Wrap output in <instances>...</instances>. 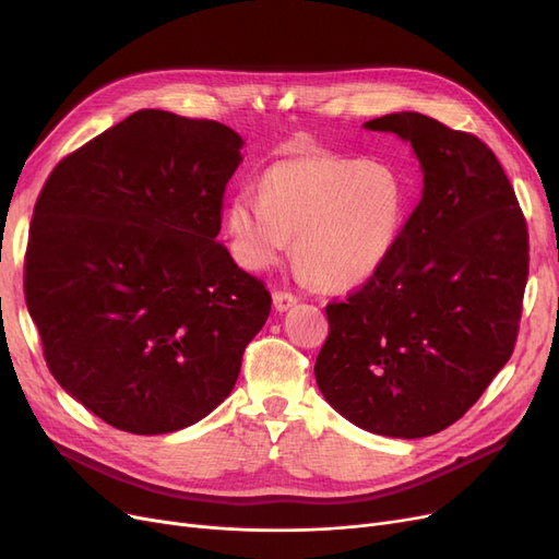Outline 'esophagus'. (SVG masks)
Returning a JSON list of instances; mask_svg holds the SVG:
<instances>
[{"label":"esophagus","mask_w":559,"mask_h":559,"mask_svg":"<svg viewBox=\"0 0 559 559\" xmlns=\"http://www.w3.org/2000/svg\"><path fill=\"white\" fill-rule=\"evenodd\" d=\"M296 302H298V298H296L294 294H289V292H275V294H273V306H275L277 312L292 310V308L296 306Z\"/></svg>","instance_id":"1"}]
</instances>
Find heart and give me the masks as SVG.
Returning <instances> with one entry per match:
<instances>
[{
	"label": "heart",
	"instance_id": "obj_1",
	"mask_svg": "<svg viewBox=\"0 0 559 559\" xmlns=\"http://www.w3.org/2000/svg\"><path fill=\"white\" fill-rule=\"evenodd\" d=\"M405 212L408 191L389 163L306 156L270 165L259 198L235 195L226 233L233 257L253 273L273 267L294 238L302 275L349 289L392 257Z\"/></svg>",
	"mask_w": 559,
	"mask_h": 559
}]
</instances>
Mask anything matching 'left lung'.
Returning a JSON list of instances; mask_svg holds the SVG:
<instances>
[{
  "instance_id": "obj_1",
  "label": "left lung",
  "mask_w": 559,
  "mask_h": 559,
  "mask_svg": "<svg viewBox=\"0 0 559 559\" xmlns=\"http://www.w3.org/2000/svg\"><path fill=\"white\" fill-rule=\"evenodd\" d=\"M364 128L411 142L425 189L392 257L326 306L314 378L359 429L425 438L454 425L511 359L530 235L509 177L476 134L417 111Z\"/></svg>"
}]
</instances>
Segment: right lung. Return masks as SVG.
I'll list each match as a JSON object with an SVG mask.
<instances>
[{"mask_svg": "<svg viewBox=\"0 0 559 559\" xmlns=\"http://www.w3.org/2000/svg\"><path fill=\"white\" fill-rule=\"evenodd\" d=\"M245 140L140 109L56 165L35 205L25 300L48 370L107 425L173 433L233 392L270 294L216 242Z\"/></svg>", "mask_w": 559, "mask_h": 559, "instance_id": "right-lung-1", "label": "right lung"}]
</instances>
